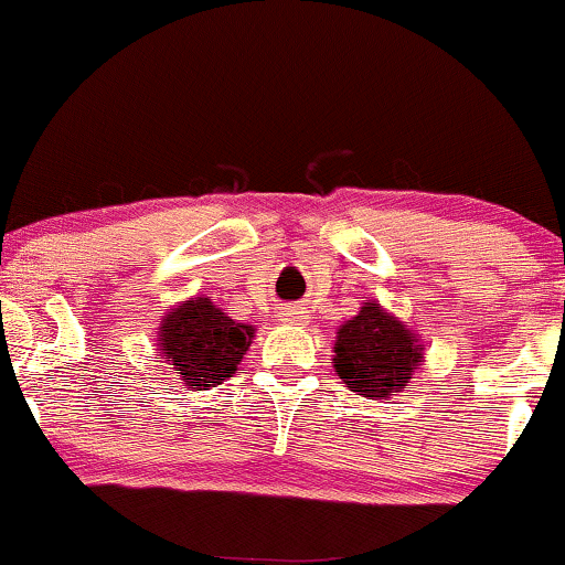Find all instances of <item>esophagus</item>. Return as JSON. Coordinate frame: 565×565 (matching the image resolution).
I'll return each mask as SVG.
<instances>
[{"instance_id": "1", "label": "esophagus", "mask_w": 565, "mask_h": 565, "mask_svg": "<svg viewBox=\"0 0 565 565\" xmlns=\"http://www.w3.org/2000/svg\"><path fill=\"white\" fill-rule=\"evenodd\" d=\"M281 321H289V323H305L308 321V313H305V308H287L281 313Z\"/></svg>"}]
</instances>
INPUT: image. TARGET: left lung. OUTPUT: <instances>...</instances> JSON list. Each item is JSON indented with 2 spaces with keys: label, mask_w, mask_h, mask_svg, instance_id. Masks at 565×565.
Returning a JSON list of instances; mask_svg holds the SVG:
<instances>
[{
  "label": "left lung",
  "mask_w": 565,
  "mask_h": 565,
  "mask_svg": "<svg viewBox=\"0 0 565 565\" xmlns=\"http://www.w3.org/2000/svg\"><path fill=\"white\" fill-rule=\"evenodd\" d=\"M423 345L404 321L366 300L359 316L337 329L334 372L355 395L387 401L423 364Z\"/></svg>",
  "instance_id": "obj_1"
}]
</instances>
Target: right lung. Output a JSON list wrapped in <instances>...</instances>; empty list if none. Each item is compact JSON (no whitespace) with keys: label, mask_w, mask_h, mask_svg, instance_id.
<instances>
[{"label":"right lung","mask_w":565,"mask_h":565,"mask_svg":"<svg viewBox=\"0 0 565 565\" xmlns=\"http://www.w3.org/2000/svg\"><path fill=\"white\" fill-rule=\"evenodd\" d=\"M255 327L225 316L210 297H191L164 316L159 327V350L183 385L210 391L236 374Z\"/></svg>","instance_id":"1"}]
</instances>
